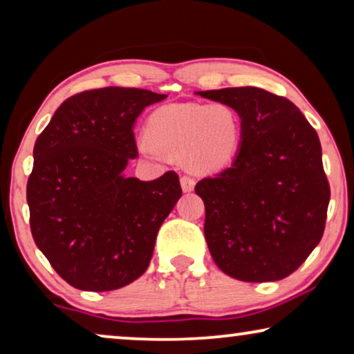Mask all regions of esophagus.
Here are the masks:
<instances>
[{
    "label": "esophagus",
    "mask_w": 354,
    "mask_h": 354,
    "mask_svg": "<svg viewBox=\"0 0 354 354\" xmlns=\"http://www.w3.org/2000/svg\"><path fill=\"white\" fill-rule=\"evenodd\" d=\"M180 185H182V190L183 192H192L193 188H195V178L190 177V176H183L180 178Z\"/></svg>",
    "instance_id": "esophagus-1"
}]
</instances>
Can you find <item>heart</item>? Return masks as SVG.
Wrapping results in <instances>:
<instances>
[{
  "label": "heart",
  "instance_id": "b5f03b06",
  "mask_svg": "<svg viewBox=\"0 0 354 354\" xmlns=\"http://www.w3.org/2000/svg\"><path fill=\"white\" fill-rule=\"evenodd\" d=\"M147 135L138 143L143 156H183L192 171L211 174L234 161L241 143V122L227 104L178 103L154 111Z\"/></svg>",
  "mask_w": 354,
  "mask_h": 354
}]
</instances>
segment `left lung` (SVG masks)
I'll return each mask as SVG.
<instances>
[{
    "label": "left lung",
    "mask_w": 354,
    "mask_h": 354,
    "mask_svg": "<svg viewBox=\"0 0 354 354\" xmlns=\"http://www.w3.org/2000/svg\"><path fill=\"white\" fill-rule=\"evenodd\" d=\"M196 95L230 106L241 122L232 166L195 187L212 259L243 282L288 277L321 241L330 201L316 130L292 101L256 86Z\"/></svg>",
    "instance_id": "obj_1"
}]
</instances>
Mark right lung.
<instances>
[{
    "mask_svg": "<svg viewBox=\"0 0 354 354\" xmlns=\"http://www.w3.org/2000/svg\"><path fill=\"white\" fill-rule=\"evenodd\" d=\"M164 98L122 86L82 91L37 138L27 182L32 236L72 287L109 292L148 269L159 227L182 196L180 182L174 171L143 182L124 169L138 156L135 120Z\"/></svg>",
    "mask_w": 354,
    "mask_h": 354,
    "instance_id": "1",
    "label": "right lung"
}]
</instances>
